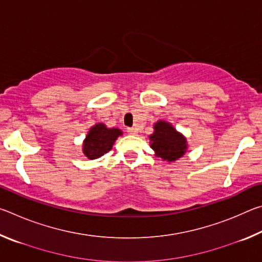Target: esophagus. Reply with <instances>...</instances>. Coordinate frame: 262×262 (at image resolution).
Segmentation results:
<instances>
[{
  "mask_svg": "<svg viewBox=\"0 0 262 262\" xmlns=\"http://www.w3.org/2000/svg\"><path fill=\"white\" fill-rule=\"evenodd\" d=\"M127 132H128V134H130V135H136L137 134L136 128H127Z\"/></svg>",
  "mask_w": 262,
  "mask_h": 262,
  "instance_id": "34e87169",
  "label": "esophagus"
}]
</instances>
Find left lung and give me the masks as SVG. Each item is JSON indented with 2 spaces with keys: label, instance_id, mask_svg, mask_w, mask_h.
<instances>
[{
  "label": "left lung",
  "instance_id": "8db88e82",
  "mask_svg": "<svg viewBox=\"0 0 262 262\" xmlns=\"http://www.w3.org/2000/svg\"><path fill=\"white\" fill-rule=\"evenodd\" d=\"M149 140L155 156L161 157L162 161L167 163L178 161L188 149L186 136L165 120H158L155 123L154 133L149 136Z\"/></svg>",
  "mask_w": 262,
  "mask_h": 262
}]
</instances>
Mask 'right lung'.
I'll return each mask as SVG.
<instances>
[{"instance_id":"obj_1","label":"right lung","mask_w":262,"mask_h":262,"mask_svg":"<svg viewBox=\"0 0 262 262\" xmlns=\"http://www.w3.org/2000/svg\"><path fill=\"white\" fill-rule=\"evenodd\" d=\"M122 135L119 128H108L103 122L96 123L89 129L83 141L82 151L89 159H97L112 149L114 142Z\"/></svg>"}]
</instances>
